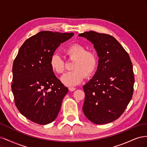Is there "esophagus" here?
Returning a JSON list of instances; mask_svg holds the SVG:
<instances>
[{"label": "esophagus", "mask_w": 147, "mask_h": 147, "mask_svg": "<svg viewBox=\"0 0 147 147\" xmlns=\"http://www.w3.org/2000/svg\"><path fill=\"white\" fill-rule=\"evenodd\" d=\"M69 90L70 91H75V90H76V88H74V87H69Z\"/></svg>", "instance_id": "esophagus-1"}]
</instances>
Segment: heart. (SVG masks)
Masks as SVG:
<instances>
[{"instance_id": "1", "label": "heart", "mask_w": 147, "mask_h": 147, "mask_svg": "<svg viewBox=\"0 0 147 147\" xmlns=\"http://www.w3.org/2000/svg\"><path fill=\"white\" fill-rule=\"evenodd\" d=\"M64 53L69 59L75 60L72 67L74 70L66 73L61 77V82L65 85H77L83 80L85 75L90 77L94 73L98 61L94 51L86 50V48L80 43H74L65 49ZM50 65L53 72L57 74L64 72V63L58 55L51 56Z\"/></svg>"}]
</instances>
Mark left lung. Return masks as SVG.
Here are the masks:
<instances>
[{
	"label": "left lung",
	"instance_id": "1",
	"mask_svg": "<svg viewBox=\"0 0 147 147\" xmlns=\"http://www.w3.org/2000/svg\"><path fill=\"white\" fill-rule=\"evenodd\" d=\"M78 36L93 43L99 57L95 75L83 86V113L95 124L112 122L122 115L132 97L134 76L130 57L110 35L91 30Z\"/></svg>",
	"mask_w": 147,
	"mask_h": 147
}]
</instances>
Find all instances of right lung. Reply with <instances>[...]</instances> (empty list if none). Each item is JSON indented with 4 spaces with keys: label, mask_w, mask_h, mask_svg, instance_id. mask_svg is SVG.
Returning a JSON list of instances; mask_svg holds the SVG:
<instances>
[{
    "label": "right lung",
    "mask_w": 147,
    "mask_h": 147,
    "mask_svg": "<svg viewBox=\"0 0 147 147\" xmlns=\"http://www.w3.org/2000/svg\"><path fill=\"white\" fill-rule=\"evenodd\" d=\"M73 35L42 31L20 48L13 64L11 90L17 109L31 121L47 124L59 112L68 88L56 77L50 61L61 43Z\"/></svg>",
    "instance_id": "obj_1"
}]
</instances>
